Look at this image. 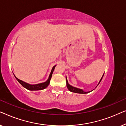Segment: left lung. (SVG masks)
Listing matches in <instances>:
<instances>
[{"label":"left lung","mask_w":126,"mask_h":126,"mask_svg":"<svg viewBox=\"0 0 126 126\" xmlns=\"http://www.w3.org/2000/svg\"><path fill=\"white\" fill-rule=\"evenodd\" d=\"M103 76H104V74H103L102 77H101L99 83H98V84H97V85H99V84H100V81H101V80H102ZM66 87H67V88H68V90L69 91H70V92H75V93H77V94H88V93L90 92H91V91H92L93 90H94V89H93L92 91H89V92H85V91H84L81 89L77 88L74 87H73V86L70 85V84L68 83V80H67L66 77ZM97 86H96V87H97Z\"/></svg>","instance_id":"obj_1"}]
</instances>
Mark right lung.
Here are the masks:
<instances>
[{
  "instance_id": "1",
  "label": "right lung",
  "mask_w": 126,
  "mask_h": 126,
  "mask_svg": "<svg viewBox=\"0 0 126 126\" xmlns=\"http://www.w3.org/2000/svg\"><path fill=\"white\" fill-rule=\"evenodd\" d=\"M56 65H54V66L53 67L52 69H51V70L50 73V75H49V78H48L47 80H46L45 82H42V83H39V84H33V85H32V84H30L26 83V82H25L23 81L19 80V79L16 78V76H15V75H14V76H15V78H16V80L18 81L19 82V83L21 84V85L23 86L24 88H25L26 89H28V90H30V91L42 90V89H45L49 85V83H50V81L51 76H52V74L53 73V71H54V68H55V67H56Z\"/></svg>"
}]
</instances>
